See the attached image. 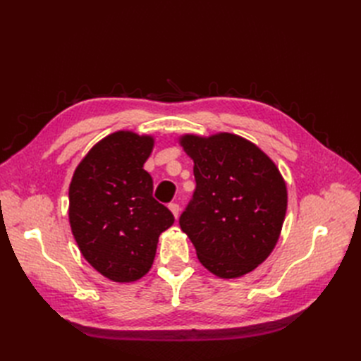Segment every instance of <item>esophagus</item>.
<instances>
[{"instance_id":"34e87169","label":"esophagus","mask_w":361,"mask_h":361,"mask_svg":"<svg viewBox=\"0 0 361 361\" xmlns=\"http://www.w3.org/2000/svg\"><path fill=\"white\" fill-rule=\"evenodd\" d=\"M169 207H170V211L173 212L174 218H178V216H179V212H180V207H179V204H178V203H170V204H169Z\"/></svg>"}]
</instances>
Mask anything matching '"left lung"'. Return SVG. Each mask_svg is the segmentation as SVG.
<instances>
[{
  "label": "left lung",
  "mask_w": 361,
  "mask_h": 361,
  "mask_svg": "<svg viewBox=\"0 0 361 361\" xmlns=\"http://www.w3.org/2000/svg\"><path fill=\"white\" fill-rule=\"evenodd\" d=\"M194 161L195 190L179 218L204 268L223 279L241 277L276 247L288 192L264 152L233 134L185 135Z\"/></svg>",
  "instance_id": "left-lung-1"
}]
</instances>
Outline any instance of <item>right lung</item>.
<instances>
[{
    "label": "right lung",
    "instance_id": "obj_1",
    "mask_svg": "<svg viewBox=\"0 0 361 361\" xmlns=\"http://www.w3.org/2000/svg\"><path fill=\"white\" fill-rule=\"evenodd\" d=\"M154 138L118 130L99 141L76 167L69 221L85 260L113 281H135L154 264L158 238L174 223L154 199L143 169Z\"/></svg>",
    "mask_w": 361,
    "mask_h": 361
}]
</instances>
